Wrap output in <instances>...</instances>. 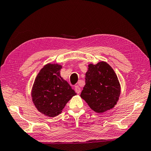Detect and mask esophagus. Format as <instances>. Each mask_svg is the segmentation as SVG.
I'll return each mask as SVG.
<instances>
[{"label": "esophagus", "mask_w": 151, "mask_h": 151, "mask_svg": "<svg viewBox=\"0 0 151 151\" xmlns=\"http://www.w3.org/2000/svg\"><path fill=\"white\" fill-rule=\"evenodd\" d=\"M75 91L76 93L79 94L81 93V88L79 86H75Z\"/></svg>", "instance_id": "esophagus-1"}]
</instances>
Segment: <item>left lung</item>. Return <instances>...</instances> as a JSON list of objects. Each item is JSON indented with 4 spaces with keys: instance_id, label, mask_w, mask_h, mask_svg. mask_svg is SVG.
I'll return each instance as SVG.
<instances>
[{
    "instance_id": "left-lung-1",
    "label": "left lung",
    "mask_w": 151,
    "mask_h": 151,
    "mask_svg": "<svg viewBox=\"0 0 151 151\" xmlns=\"http://www.w3.org/2000/svg\"><path fill=\"white\" fill-rule=\"evenodd\" d=\"M86 84L81 97L93 111L103 113L115 107L121 88L116 74L105 62L91 63L86 73Z\"/></svg>"
}]
</instances>
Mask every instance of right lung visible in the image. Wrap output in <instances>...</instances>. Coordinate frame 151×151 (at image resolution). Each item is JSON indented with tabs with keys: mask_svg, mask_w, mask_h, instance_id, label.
I'll return each instance as SVG.
<instances>
[{
	"mask_svg": "<svg viewBox=\"0 0 151 151\" xmlns=\"http://www.w3.org/2000/svg\"><path fill=\"white\" fill-rule=\"evenodd\" d=\"M62 65L48 63L36 76L31 91L35 107L45 116L55 117L62 111L67 102L77 94L60 76Z\"/></svg>",
	"mask_w": 151,
	"mask_h": 151,
	"instance_id": "1",
	"label": "right lung"
}]
</instances>
